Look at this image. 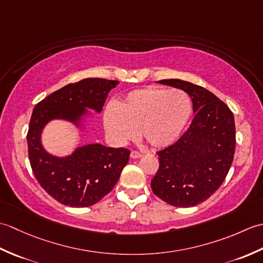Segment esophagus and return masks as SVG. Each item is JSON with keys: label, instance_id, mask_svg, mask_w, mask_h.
I'll list each match as a JSON object with an SVG mask.
<instances>
[{"label": "esophagus", "instance_id": "esophagus-1", "mask_svg": "<svg viewBox=\"0 0 263 263\" xmlns=\"http://www.w3.org/2000/svg\"><path fill=\"white\" fill-rule=\"evenodd\" d=\"M130 156H131L132 159H139V158L142 157V155L139 153V152H132Z\"/></svg>", "mask_w": 263, "mask_h": 263}]
</instances>
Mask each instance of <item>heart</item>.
<instances>
[{
    "instance_id": "b5f03b06",
    "label": "heart",
    "mask_w": 263,
    "mask_h": 263,
    "mask_svg": "<svg viewBox=\"0 0 263 263\" xmlns=\"http://www.w3.org/2000/svg\"><path fill=\"white\" fill-rule=\"evenodd\" d=\"M192 114V102L182 90L149 87L131 91L105 111V127L117 143L136 135L152 148L164 149L175 143Z\"/></svg>"
}]
</instances>
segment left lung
Listing matches in <instances>:
<instances>
[{
  "label": "left lung",
  "instance_id": "obj_1",
  "mask_svg": "<svg viewBox=\"0 0 263 263\" xmlns=\"http://www.w3.org/2000/svg\"><path fill=\"white\" fill-rule=\"evenodd\" d=\"M185 91L194 117L187 131L161 152L153 192L174 206H194L226 178L235 153V122L228 106L206 89L180 79L157 81ZM156 82V83H157Z\"/></svg>",
  "mask_w": 263,
  "mask_h": 263
}]
</instances>
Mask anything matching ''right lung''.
<instances>
[{
  "instance_id": "obj_1",
  "label": "right lung",
  "mask_w": 263,
  "mask_h": 263,
  "mask_svg": "<svg viewBox=\"0 0 263 263\" xmlns=\"http://www.w3.org/2000/svg\"><path fill=\"white\" fill-rule=\"evenodd\" d=\"M119 81L87 78L54 91L32 110L27 135L28 155L33 175L42 187L59 202L72 208L93 205L111 191L128 161L130 152L100 143L77 147L70 155L48 153L43 132L53 121H64L79 132L88 120L100 114L108 92Z\"/></svg>"
}]
</instances>
